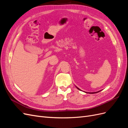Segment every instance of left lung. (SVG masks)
Segmentation results:
<instances>
[{
	"instance_id": "left-lung-1",
	"label": "left lung",
	"mask_w": 128,
	"mask_h": 128,
	"mask_svg": "<svg viewBox=\"0 0 128 128\" xmlns=\"http://www.w3.org/2000/svg\"><path fill=\"white\" fill-rule=\"evenodd\" d=\"M76 88H78V90H80V89L79 88H77V87H76ZM100 91H98V92H90V93H89V94H96V93H97V92H100Z\"/></svg>"
}]
</instances>
